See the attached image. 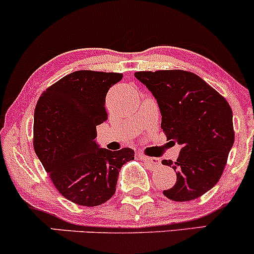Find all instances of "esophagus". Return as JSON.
<instances>
[{"label":"esophagus","mask_w":254,"mask_h":254,"mask_svg":"<svg viewBox=\"0 0 254 254\" xmlns=\"http://www.w3.org/2000/svg\"><path fill=\"white\" fill-rule=\"evenodd\" d=\"M142 160L149 166L150 168H154V167H157V166L160 165V160L156 159V157H147V156H142Z\"/></svg>","instance_id":"1"}]
</instances>
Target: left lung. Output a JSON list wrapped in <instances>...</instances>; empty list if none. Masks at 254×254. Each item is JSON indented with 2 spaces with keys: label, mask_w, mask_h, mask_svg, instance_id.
Masks as SVG:
<instances>
[{
  "label": "left lung",
  "mask_w": 254,
  "mask_h": 254,
  "mask_svg": "<svg viewBox=\"0 0 254 254\" xmlns=\"http://www.w3.org/2000/svg\"><path fill=\"white\" fill-rule=\"evenodd\" d=\"M135 76L155 97L167 139L182 147L174 164L162 161L177 172L176 185L164 194L176 202L196 199L216 185L234 143L228 101L191 71H137Z\"/></svg>",
  "instance_id": "8db88e82"
}]
</instances>
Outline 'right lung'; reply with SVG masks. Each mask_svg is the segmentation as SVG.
Wrapping results in <instances>:
<instances>
[{"instance_id": "add662e5", "label": "right lung", "mask_w": 254, "mask_h": 254, "mask_svg": "<svg viewBox=\"0 0 254 254\" xmlns=\"http://www.w3.org/2000/svg\"><path fill=\"white\" fill-rule=\"evenodd\" d=\"M121 72L77 70L51 84L34 110L33 147L64 198L97 206L115 194L119 170L133 150L99 148L97 127L107 121L105 98Z\"/></svg>"}]
</instances>
